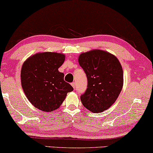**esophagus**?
I'll return each mask as SVG.
<instances>
[{"instance_id":"34e87169","label":"esophagus","mask_w":153,"mask_h":153,"mask_svg":"<svg viewBox=\"0 0 153 153\" xmlns=\"http://www.w3.org/2000/svg\"><path fill=\"white\" fill-rule=\"evenodd\" d=\"M71 86L74 87V88H75V87H76V83L75 82H72L71 83Z\"/></svg>"}]
</instances>
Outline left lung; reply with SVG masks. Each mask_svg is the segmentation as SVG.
I'll return each mask as SVG.
<instances>
[{"label": "left lung", "mask_w": 153, "mask_h": 153, "mask_svg": "<svg viewBox=\"0 0 153 153\" xmlns=\"http://www.w3.org/2000/svg\"><path fill=\"white\" fill-rule=\"evenodd\" d=\"M78 62L88 79L86 91L80 96L83 106L95 113L110 108L124 84L120 61L108 52L95 49L81 53Z\"/></svg>", "instance_id": "1"}]
</instances>
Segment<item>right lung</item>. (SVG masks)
<instances>
[{
  "mask_svg": "<svg viewBox=\"0 0 153 153\" xmlns=\"http://www.w3.org/2000/svg\"><path fill=\"white\" fill-rule=\"evenodd\" d=\"M65 56L56 52H43L31 56L21 69V84L27 99L36 108L45 112L58 109L67 93L74 90L64 80L58 69Z\"/></svg>",
  "mask_w": 153,
  "mask_h": 153,
  "instance_id": "right-lung-1",
  "label": "right lung"
}]
</instances>
